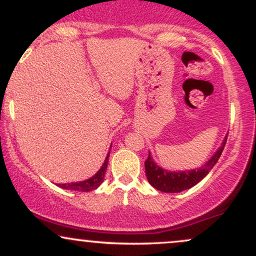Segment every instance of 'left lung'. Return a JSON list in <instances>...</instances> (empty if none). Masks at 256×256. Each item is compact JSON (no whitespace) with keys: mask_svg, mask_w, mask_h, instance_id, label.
Masks as SVG:
<instances>
[{"mask_svg":"<svg viewBox=\"0 0 256 256\" xmlns=\"http://www.w3.org/2000/svg\"><path fill=\"white\" fill-rule=\"evenodd\" d=\"M226 140H228V136L224 138L218 150L214 152L213 156L204 166L198 170H189V171H167L155 164L150 152H149L148 158L144 162L146 174L149 184L162 192H180L190 189L194 185L200 183L216 166L220 155L224 150Z\"/></svg>","mask_w":256,"mask_h":256,"instance_id":"obj_1","label":"left lung"}]
</instances>
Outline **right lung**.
Segmentation results:
<instances>
[{"label": "right lung", "mask_w": 256, "mask_h": 256, "mask_svg": "<svg viewBox=\"0 0 256 256\" xmlns=\"http://www.w3.org/2000/svg\"><path fill=\"white\" fill-rule=\"evenodd\" d=\"M108 158H110V152H108L107 156H106V160L101 168H100L98 173L94 174L91 178L85 179L83 182H76V183H66V184H58V185L60 188H62V189L72 190V192H91V190L98 189L104 179L106 170H107V165H108Z\"/></svg>", "instance_id": "add662e5"}]
</instances>
